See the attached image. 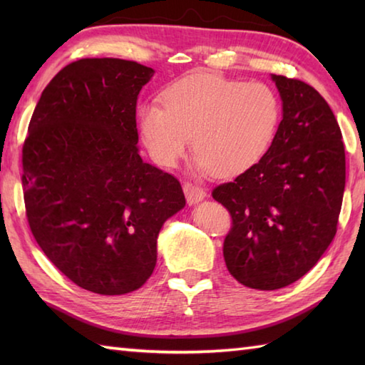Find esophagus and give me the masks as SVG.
I'll return each mask as SVG.
<instances>
[{
  "label": "esophagus",
  "mask_w": 365,
  "mask_h": 365,
  "mask_svg": "<svg viewBox=\"0 0 365 365\" xmlns=\"http://www.w3.org/2000/svg\"><path fill=\"white\" fill-rule=\"evenodd\" d=\"M183 192H185V196H187V202L190 205L200 202V200H202L207 196V192H205L204 188H200L199 185H195L191 182L183 183Z\"/></svg>",
  "instance_id": "obj_1"
}]
</instances>
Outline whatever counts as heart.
<instances>
[{
	"label": "heart",
	"instance_id": "1",
	"mask_svg": "<svg viewBox=\"0 0 365 365\" xmlns=\"http://www.w3.org/2000/svg\"><path fill=\"white\" fill-rule=\"evenodd\" d=\"M279 120L281 100L268 84L197 73L170 84L161 103L144 105L139 130L160 166H175L192 136L199 173L234 177L267 153Z\"/></svg>",
	"mask_w": 365,
	"mask_h": 365
}]
</instances>
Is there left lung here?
Returning a JSON list of instances; mask_svg holds the SVG:
<instances>
[{
	"label": "left lung",
	"instance_id": "obj_1",
	"mask_svg": "<svg viewBox=\"0 0 365 365\" xmlns=\"http://www.w3.org/2000/svg\"><path fill=\"white\" fill-rule=\"evenodd\" d=\"M282 120L259 163L212 191L232 227L222 254L229 273L257 290L298 281L337 232L345 147L336 115L307 83L273 75Z\"/></svg>",
	"mask_w": 365,
	"mask_h": 365
}]
</instances>
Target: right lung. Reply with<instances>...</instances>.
<instances>
[{
    "instance_id": "add662e5",
    "label": "right lung",
    "mask_w": 365,
    "mask_h": 365,
    "mask_svg": "<svg viewBox=\"0 0 365 365\" xmlns=\"http://www.w3.org/2000/svg\"><path fill=\"white\" fill-rule=\"evenodd\" d=\"M152 76L135 61L71 63L46 84L23 144V197L37 245L98 294L145 284L161 226L185 207L180 182L138 153L136 100Z\"/></svg>"
}]
</instances>
